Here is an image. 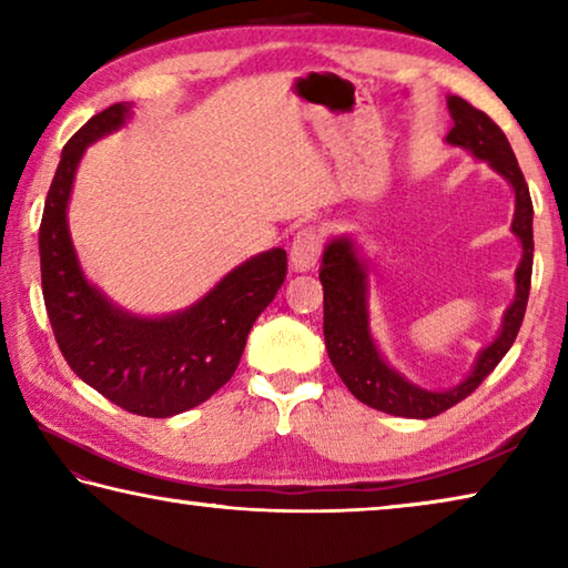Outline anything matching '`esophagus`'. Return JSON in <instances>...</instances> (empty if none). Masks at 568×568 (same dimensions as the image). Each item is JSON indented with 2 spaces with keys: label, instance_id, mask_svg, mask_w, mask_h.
Wrapping results in <instances>:
<instances>
[{
  "label": "esophagus",
  "instance_id": "1",
  "mask_svg": "<svg viewBox=\"0 0 568 568\" xmlns=\"http://www.w3.org/2000/svg\"><path fill=\"white\" fill-rule=\"evenodd\" d=\"M323 253V235L315 225L297 230L291 247V265L295 271H311Z\"/></svg>",
  "mask_w": 568,
  "mask_h": 568
}]
</instances>
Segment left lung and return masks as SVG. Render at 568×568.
Listing matches in <instances>:
<instances>
[{
    "label": "left lung",
    "instance_id": "8db88e82",
    "mask_svg": "<svg viewBox=\"0 0 568 568\" xmlns=\"http://www.w3.org/2000/svg\"><path fill=\"white\" fill-rule=\"evenodd\" d=\"M454 128L448 132V142L458 148H468L476 158L488 160V165L501 172L516 190V215L514 233L521 237L524 257L516 271V301L506 311L501 335L478 355V363L470 376L460 386L430 393L413 386L400 378L396 371L388 368L386 361L373 343L368 333V311H365V267L355 257L351 240H333L325 247L321 265L323 283V335L325 351L333 363L335 373L348 386L355 398L365 406L390 413L403 418H434L456 406L474 393L484 378L491 373L504 355L511 348L518 331H521L528 291H531V267H534V205L528 195L524 172L518 168L511 145H508L504 130L488 118L486 112L476 110L474 104L450 98L448 100Z\"/></svg>",
    "mask_w": 568,
    "mask_h": 568
}]
</instances>
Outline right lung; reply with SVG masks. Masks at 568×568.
Wrapping results in <instances>:
<instances>
[{
  "label": "right lung",
  "mask_w": 568,
  "mask_h": 568,
  "mask_svg": "<svg viewBox=\"0 0 568 568\" xmlns=\"http://www.w3.org/2000/svg\"><path fill=\"white\" fill-rule=\"evenodd\" d=\"M128 112L118 102L94 114L62 150L40 225L42 295L54 341L77 376L114 406L168 418L200 406L233 378L250 328L285 283L287 255L275 247L253 257L172 318H132L104 301L77 265L67 200L84 148L118 130Z\"/></svg>",
  "instance_id": "obj_1"
}]
</instances>
